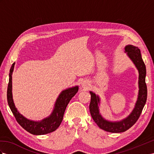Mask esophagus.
I'll use <instances>...</instances> for the list:
<instances>
[{"mask_svg": "<svg viewBox=\"0 0 154 154\" xmlns=\"http://www.w3.org/2000/svg\"><path fill=\"white\" fill-rule=\"evenodd\" d=\"M81 85H82V86L83 88H88V86H89V83L88 82L86 81H84L83 82H82V84H81Z\"/></svg>", "mask_w": 154, "mask_h": 154, "instance_id": "esophagus-1", "label": "esophagus"}]
</instances>
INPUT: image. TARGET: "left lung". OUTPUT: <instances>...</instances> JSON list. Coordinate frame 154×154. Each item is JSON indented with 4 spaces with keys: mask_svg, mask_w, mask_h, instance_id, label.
I'll return each instance as SVG.
<instances>
[{
    "mask_svg": "<svg viewBox=\"0 0 154 154\" xmlns=\"http://www.w3.org/2000/svg\"><path fill=\"white\" fill-rule=\"evenodd\" d=\"M125 51L126 53H128L129 57L135 65L139 73V96H138L135 107L132 112L127 118L120 122H112L106 120L101 116L99 112V108H98V103H100L99 97L92 92H90L91 94V101H90L89 109L93 120L101 129L111 133L124 132L132 127L140 117L147 99V86L145 81L146 71L145 64L141 57L140 49L137 47L128 45L125 47Z\"/></svg>",
    "mask_w": 154,
    "mask_h": 154,
    "instance_id": "8db88e82",
    "label": "left lung"
}]
</instances>
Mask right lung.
I'll list each match as a JSON object with an SVG mask.
<instances>
[{
    "instance_id": "obj_1",
    "label": "right lung",
    "mask_w": 154,
    "mask_h": 154,
    "mask_svg": "<svg viewBox=\"0 0 154 154\" xmlns=\"http://www.w3.org/2000/svg\"><path fill=\"white\" fill-rule=\"evenodd\" d=\"M14 65L15 62L11 66L10 70L9 82L7 90V100L8 103L15 119L23 129L33 135H45V134L55 131L61 124L65 110L69 102L78 92V86H75V87L63 90L57 98L52 114L48 118H46L40 122L29 120L17 111L14 103L12 93H11V86H12L11 75H12Z\"/></svg>"
}]
</instances>
